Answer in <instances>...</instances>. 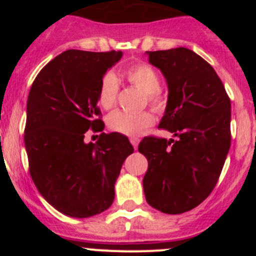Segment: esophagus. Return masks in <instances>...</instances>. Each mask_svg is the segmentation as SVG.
I'll return each instance as SVG.
<instances>
[{
	"instance_id": "obj_1",
	"label": "esophagus",
	"mask_w": 256,
	"mask_h": 256,
	"mask_svg": "<svg viewBox=\"0 0 256 256\" xmlns=\"http://www.w3.org/2000/svg\"><path fill=\"white\" fill-rule=\"evenodd\" d=\"M130 142L132 144V146H134V148H138V142H140V140H138V138H135V136H134V138H130Z\"/></svg>"
}]
</instances>
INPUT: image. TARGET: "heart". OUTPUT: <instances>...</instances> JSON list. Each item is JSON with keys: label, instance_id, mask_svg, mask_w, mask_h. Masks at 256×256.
I'll return each instance as SVG.
<instances>
[{"label": "heart", "instance_id": "1", "mask_svg": "<svg viewBox=\"0 0 256 256\" xmlns=\"http://www.w3.org/2000/svg\"><path fill=\"white\" fill-rule=\"evenodd\" d=\"M126 80L146 94V99L157 112L166 106V98L160 92V76L157 72L147 63H138L128 66L124 70ZM120 84L112 73H106L99 85L98 99L104 109H112L118 99ZM154 118L151 112H114L108 118V125L112 131L128 136H138L144 128L152 126Z\"/></svg>", "mask_w": 256, "mask_h": 256}]
</instances>
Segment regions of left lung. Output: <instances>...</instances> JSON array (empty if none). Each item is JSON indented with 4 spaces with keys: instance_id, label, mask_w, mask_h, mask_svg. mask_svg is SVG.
Listing matches in <instances>:
<instances>
[{
    "instance_id": "8db88e82",
    "label": "left lung",
    "mask_w": 256,
    "mask_h": 256,
    "mask_svg": "<svg viewBox=\"0 0 256 256\" xmlns=\"http://www.w3.org/2000/svg\"><path fill=\"white\" fill-rule=\"evenodd\" d=\"M146 53L168 86L160 128L176 140L147 136L138 144L148 161L144 197L162 213L180 214L200 206L218 182L230 147V99L210 64L190 49Z\"/></svg>"
}]
</instances>
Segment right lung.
<instances>
[{"instance_id":"right-lung-1","label":"right lung","mask_w":256,"mask_h":256,"mask_svg":"<svg viewBox=\"0 0 256 256\" xmlns=\"http://www.w3.org/2000/svg\"><path fill=\"white\" fill-rule=\"evenodd\" d=\"M121 56L116 50L69 49L49 62L30 90L24 146L30 177L43 198L66 216L88 218L106 210L124 161L134 152L118 132L84 142L89 128L104 130L96 118L99 85Z\"/></svg>"}]
</instances>
